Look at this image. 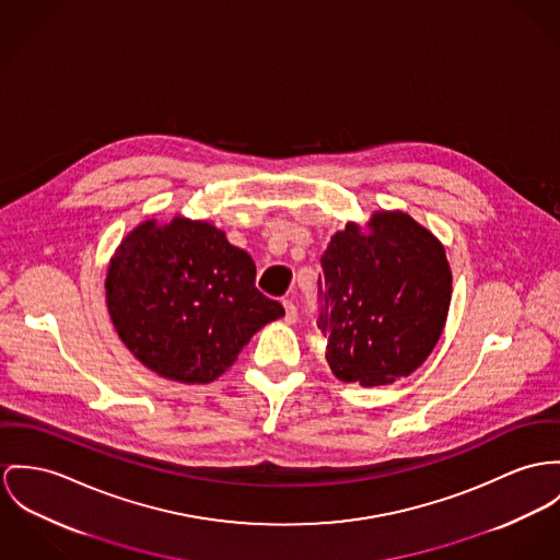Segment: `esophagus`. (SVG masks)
Instances as JSON below:
<instances>
[{
	"label": "esophagus",
	"mask_w": 560,
	"mask_h": 560,
	"mask_svg": "<svg viewBox=\"0 0 560 560\" xmlns=\"http://www.w3.org/2000/svg\"><path fill=\"white\" fill-rule=\"evenodd\" d=\"M283 306H285V322H288V324H294V322L299 319V308H296V304L292 301H283Z\"/></svg>",
	"instance_id": "34e87169"
}]
</instances>
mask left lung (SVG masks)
Listing matches in <instances>:
<instances>
[{
    "label": "left lung",
    "mask_w": 560,
    "mask_h": 560,
    "mask_svg": "<svg viewBox=\"0 0 560 560\" xmlns=\"http://www.w3.org/2000/svg\"><path fill=\"white\" fill-rule=\"evenodd\" d=\"M362 232L347 223L322 256L317 328L347 384L386 386L411 375L439 341L452 270L443 245L402 211H377Z\"/></svg>",
    "instance_id": "left-lung-1"
}]
</instances>
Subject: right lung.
I'll return each instance as SVG.
<instances>
[{
  "mask_svg": "<svg viewBox=\"0 0 560 560\" xmlns=\"http://www.w3.org/2000/svg\"><path fill=\"white\" fill-rule=\"evenodd\" d=\"M106 304L129 351L153 373L209 384L283 306L256 288L252 256L209 221L147 219L108 264Z\"/></svg>",
  "mask_w": 560,
  "mask_h": 560,
  "instance_id": "obj_1",
  "label": "right lung"
}]
</instances>
